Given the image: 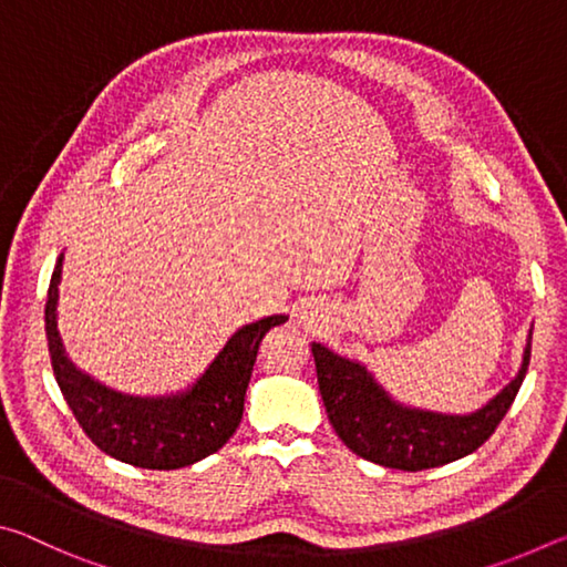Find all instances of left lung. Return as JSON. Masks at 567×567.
<instances>
[{
	"mask_svg": "<svg viewBox=\"0 0 567 567\" xmlns=\"http://www.w3.org/2000/svg\"><path fill=\"white\" fill-rule=\"evenodd\" d=\"M530 342L533 330L517 375L470 415H443L402 405L382 390L364 364L342 358L320 342H312V354L324 410L342 443L370 463L417 473L475 453L495 433L525 380Z\"/></svg>",
	"mask_w": 567,
	"mask_h": 567,
	"instance_id": "obj_1",
	"label": "left lung"
}]
</instances>
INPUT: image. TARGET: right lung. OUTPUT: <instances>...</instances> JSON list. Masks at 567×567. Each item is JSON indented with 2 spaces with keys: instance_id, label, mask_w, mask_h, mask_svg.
<instances>
[{
  "instance_id": "right-lung-1",
  "label": "right lung",
  "mask_w": 567,
  "mask_h": 567,
  "mask_svg": "<svg viewBox=\"0 0 567 567\" xmlns=\"http://www.w3.org/2000/svg\"><path fill=\"white\" fill-rule=\"evenodd\" d=\"M62 260L64 255L56 257L47 292L44 330L56 385L92 443L114 460L147 470L187 467L217 453L243 420L245 392L262 338L285 324L287 315H270L239 328L185 392L162 398L124 395L74 368L66 358L56 330Z\"/></svg>"
}]
</instances>
